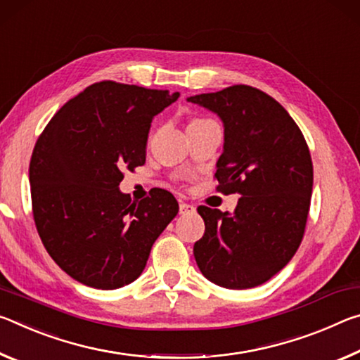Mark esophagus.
Here are the masks:
<instances>
[{"label":"esophagus","mask_w":360,"mask_h":360,"mask_svg":"<svg viewBox=\"0 0 360 360\" xmlns=\"http://www.w3.org/2000/svg\"><path fill=\"white\" fill-rule=\"evenodd\" d=\"M194 205H191V204H188V202H184L181 201L180 202V214L181 215H186V214H194Z\"/></svg>","instance_id":"34e87169"}]
</instances>
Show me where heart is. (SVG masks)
<instances>
[{
	"label": "heart",
	"mask_w": 360,
	"mask_h": 360,
	"mask_svg": "<svg viewBox=\"0 0 360 360\" xmlns=\"http://www.w3.org/2000/svg\"><path fill=\"white\" fill-rule=\"evenodd\" d=\"M202 121H207V120H205V117H193L190 124H194V122H202Z\"/></svg>",
	"instance_id": "1"
}]
</instances>
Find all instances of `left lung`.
<instances>
[{
	"label": "left lung",
	"instance_id": "left-lung-1",
	"mask_svg": "<svg viewBox=\"0 0 360 360\" xmlns=\"http://www.w3.org/2000/svg\"><path fill=\"white\" fill-rule=\"evenodd\" d=\"M188 102L221 117L217 191L240 194L233 215L199 205L205 233L194 244V258L217 285L257 287L278 274L302 244L313 191L308 143L287 110L257 87L236 84Z\"/></svg>",
	"mask_w": 360,
	"mask_h": 360
}]
</instances>
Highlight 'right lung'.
I'll use <instances>...</instances> for the list:
<instances>
[{"label": "right lung", "instance_id": "1", "mask_svg": "<svg viewBox=\"0 0 360 360\" xmlns=\"http://www.w3.org/2000/svg\"><path fill=\"white\" fill-rule=\"evenodd\" d=\"M179 92L100 81L47 122L30 159L32 209L46 250L94 288L131 284L158 236L179 214L166 190L135 202L120 191L122 170L145 164L153 116Z\"/></svg>", "mask_w": 360, "mask_h": 360}]
</instances>
